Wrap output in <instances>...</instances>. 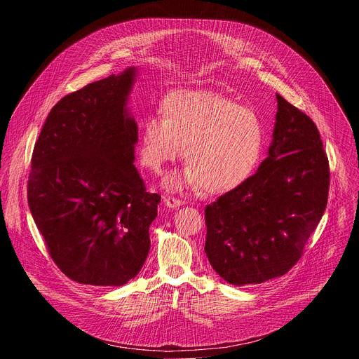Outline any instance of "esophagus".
Masks as SVG:
<instances>
[{"instance_id":"esophagus-1","label":"esophagus","mask_w":359,"mask_h":359,"mask_svg":"<svg viewBox=\"0 0 359 359\" xmlns=\"http://www.w3.org/2000/svg\"><path fill=\"white\" fill-rule=\"evenodd\" d=\"M163 201H165V204H166V208H169V209H176V208H180V206H182V200L175 198V197H172V196H165Z\"/></svg>"}]
</instances>
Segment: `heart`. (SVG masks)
Returning a JSON list of instances; mask_svg holds the SVG:
<instances>
[{
    "label": "heart",
    "mask_w": 359,
    "mask_h": 359,
    "mask_svg": "<svg viewBox=\"0 0 359 359\" xmlns=\"http://www.w3.org/2000/svg\"><path fill=\"white\" fill-rule=\"evenodd\" d=\"M266 142L260 116L233 99L210 90H177L162 104V118L140 129L142 166L159 173L180 153L187 165L170 173L168 190L198 189L223 194L243 184L257 168Z\"/></svg>",
    "instance_id": "obj_1"
}]
</instances>
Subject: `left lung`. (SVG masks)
Segmentation results:
<instances>
[{
	"label": "left lung",
	"instance_id": "8db88e82",
	"mask_svg": "<svg viewBox=\"0 0 359 359\" xmlns=\"http://www.w3.org/2000/svg\"><path fill=\"white\" fill-rule=\"evenodd\" d=\"M269 156L204 210V251L229 284L281 277L301 257L328 201L330 166L314 122L277 95Z\"/></svg>",
	"mask_w": 359,
	"mask_h": 359
}]
</instances>
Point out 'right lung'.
Wrapping results in <instances>:
<instances>
[{"label": "right lung", "instance_id": "1", "mask_svg": "<svg viewBox=\"0 0 359 359\" xmlns=\"http://www.w3.org/2000/svg\"><path fill=\"white\" fill-rule=\"evenodd\" d=\"M129 67L67 95L35 143L28 204L50 257L79 284L119 287L142 270L161 196L135 166Z\"/></svg>", "mask_w": 359, "mask_h": 359}]
</instances>
